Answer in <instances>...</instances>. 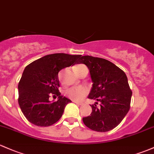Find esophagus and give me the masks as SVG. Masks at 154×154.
I'll return each instance as SVG.
<instances>
[{"instance_id":"esophagus-1","label":"esophagus","mask_w":154,"mask_h":154,"mask_svg":"<svg viewBox=\"0 0 154 154\" xmlns=\"http://www.w3.org/2000/svg\"><path fill=\"white\" fill-rule=\"evenodd\" d=\"M74 103H75L76 104H79V105H83V103L82 102H79V101H75V100H73Z\"/></svg>"}]
</instances>
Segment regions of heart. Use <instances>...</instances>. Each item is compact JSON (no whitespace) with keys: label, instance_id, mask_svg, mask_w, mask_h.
Instances as JSON below:
<instances>
[{"label":"heart","instance_id":"obj_1","mask_svg":"<svg viewBox=\"0 0 154 154\" xmlns=\"http://www.w3.org/2000/svg\"><path fill=\"white\" fill-rule=\"evenodd\" d=\"M82 64H79L74 67V71H76L79 67H83ZM88 93V90L84 87H70L66 90L65 95L69 98L73 100H81Z\"/></svg>","mask_w":154,"mask_h":154}]
</instances>
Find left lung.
Listing matches in <instances>:
<instances>
[{"label":"left lung","instance_id":"8db88e82","mask_svg":"<svg viewBox=\"0 0 154 154\" xmlns=\"http://www.w3.org/2000/svg\"><path fill=\"white\" fill-rule=\"evenodd\" d=\"M81 63L88 67L93 83L88 97L97 100L90 105L92 112L90 116L83 117L84 125L98 132L112 130L130 109L132 92L126 75L115 64L102 58L83 56L78 62Z\"/></svg>","mask_w":154,"mask_h":154}]
</instances>
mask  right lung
Listing matches in <instances>:
<instances>
[{
  "mask_svg": "<svg viewBox=\"0 0 154 154\" xmlns=\"http://www.w3.org/2000/svg\"><path fill=\"white\" fill-rule=\"evenodd\" d=\"M81 56L49 54L26 66L18 84V103L30 123L37 126H50L61 118L71 100L61 95L58 90V73L62 69L76 64ZM51 94L59 96L57 102L49 100Z\"/></svg>",
  "mask_w": 154,
  "mask_h": 154,
  "instance_id": "right-lung-1",
  "label": "right lung"
}]
</instances>
